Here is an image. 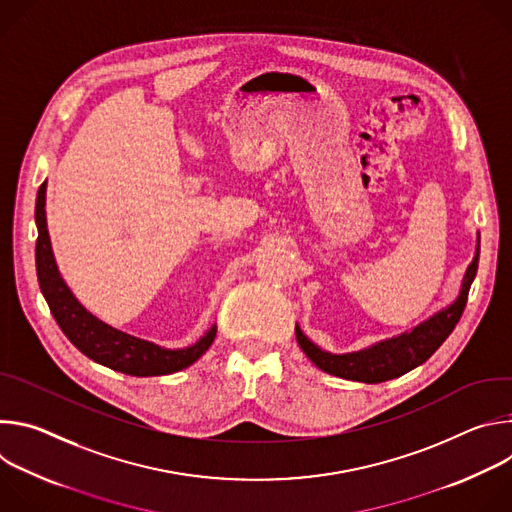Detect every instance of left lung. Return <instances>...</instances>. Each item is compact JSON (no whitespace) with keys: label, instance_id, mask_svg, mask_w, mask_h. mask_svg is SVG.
<instances>
[{"label":"left lung","instance_id":"1","mask_svg":"<svg viewBox=\"0 0 512 512\" xmlns=\"http://www.w3.org/2000/svg\"><path fill=\"white\" fill-rule=\"evenodd\" d=\"M478 255L466 269L462 291L458 300L448 306L446 310L437 312L429 320L415 326L411 332H405L397 338L379 342L371 348H364L358 352L348 354H330L320 350L308 336L296 326V338L300 348L306 352V356L328 375L342 377L348 381H360V383H383L397 379L411 369L423 364L437 348L444 344V340L452 334L456 324L462 318V312L468 302V291L478 271Z\"/></svg>","mask_w":512,"mask_h":512}]
</instances>
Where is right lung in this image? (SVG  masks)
Segmentation results:
<instances>
[{"instance_id": "obj_1", "label": "right lung", "mask_w": 512, "mask_h": 512, "mask_svg": "<svg viewBox=\"0 0 512 512\" xmlns=\"http://www.w3.org/2000/svg\"><path fill=\"white\" fill-rule=\"evenodd\" d=\"M46 182L38 188L36 196V273L42 294L48 302V308L66 334V338L75 344L85 356L109 367L113 371L131 375V377H158L182 371L196 362L208 346L214 342L216 326H212L196 344L180 350H166L154 342L135 338L121 330H115L87 312L72 291L66 287L64 279L58 273L50 237L46 229Z\"/></svg>"}]
</instances>
